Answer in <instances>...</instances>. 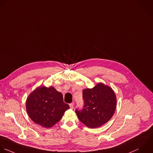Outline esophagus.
<instances>
[{
  "label": "esophagus",
  "mask_w": 153,
  "mask_h": 153,
  "mask_svg": "<svg viewBox=\"0 0 153 153\" xmlns=\"http://www.w3.org/2000/svg\"><path fill=\"white\" fill-rule=\"evenodd\" d=\"M69 105H70V108L73 109V107H74V102H73L70 103V104H69Z\"/></svg>",
  "instance_id": "obj_1"
}]
</instances>
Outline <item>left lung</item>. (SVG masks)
Wrapping results in <instances>:
<instances>
[{"label":"left lung","instance_id":"8db88e82","mask_svg":"<svg viewBox=\"0 0 153 153\" xmlns=\"http://www.w3.org/2000/svg\"><path fill=\"white\" fill-rule=\"evenodd\" d=\"M84 105L82 110L76 109L81 122L90 128L101 126L108 122L116 107V97L111 88L98 83L92 89L83 91Z\"/></svg>","mask_w":153,"mask_h":153}]
</instances>
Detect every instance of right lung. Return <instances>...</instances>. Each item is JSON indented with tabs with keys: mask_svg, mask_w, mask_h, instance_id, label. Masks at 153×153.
Here are the masks:
<instances>
[{
	"mask_svg": "<svg viewBox=\"0 0 153 153\" xmlns=\"http://www.w3.org/2000/svg\"><path fill=\"white\" fill-rule=\"evenodd\" d=\"M69 108L68 104L63 101L62 94L52 86L37 88L26 101L30 119L45 128H51L58 122Z\"/></svg>",
	"mask_w": 153,
	"mask_h": 153,
	"instance_id": "1",
	"label": "right lung"
}]
</instances>
